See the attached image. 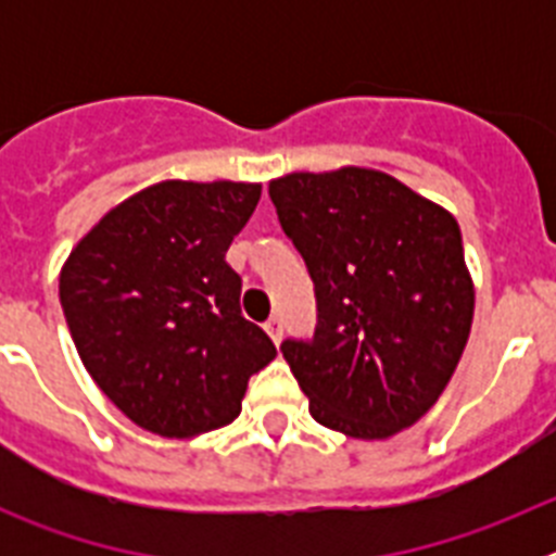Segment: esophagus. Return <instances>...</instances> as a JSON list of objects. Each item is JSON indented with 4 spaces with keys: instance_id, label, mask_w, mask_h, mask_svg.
I'll return each instance as SVG.
<instances>
[{
    "instance_id": "obj_1",
    "label": "esophagus",
    "mask_w": 556,
    "mask_h": 556,
    "mask_svg": "<svg viewBox=\"0 0 556 556\" xmlns=\"http://www.w3.org/2000/svg\"><path fill=\"white\" fill-rule=\"evenodd\" d=\"M264 328H267L269 339H273L275 345H281V339H283V326H281V320H278V317H273V320L264 323Z\"/></svg>"
}]
</instances>
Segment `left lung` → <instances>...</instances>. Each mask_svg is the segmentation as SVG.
I'll list each match as a JSON object with an SVG mask.
<instances>
[{
	"label": "left lung",
	"instance_id": "8db88e82",
	"mask_svg": "<svg viewBox=\"0 0 556 556\" xmlns=\"http://www.w3.org/2000/svg\"><path fill=\"white\" fill-rule=\"evenodd\" d=\"M269 198L317 298L314 337L281 345L312 417L356 440L409 429L448 387L473 323L454 214L365 166L292 172Z\"/></svg>",
	"mask_w": 556,
	"mask_h": 556
}]
</instances>
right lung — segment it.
<instances>
[{"mask_svg": "<svg viewBox=\"0 0 556 556\" xmlns=\"http://www.w3.org/2000/svg\"><path fill=\"white\" fill-rule=\"evenodd\" d=\"M262 184L164 180L111 208L61 269V306L83 365L113 406L189 440L242 412L273 339L244 320L225 262Z\"/></svg>", "mask_w": 556, "mask_h": 556, "instance_id": "1", "label": "right lung"}]
</instances>
